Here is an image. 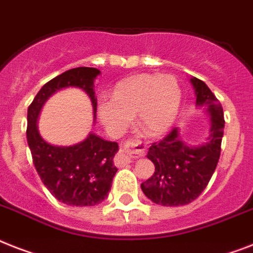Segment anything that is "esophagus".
I'll return each mask as SVG.
<instances>
[{"label":"esophagus","mask_w":253,"mask_h":253,"mask_svg":"<svg viewBox=\"0 0 253 253\" xmlns=\"http://www.w3.org/2000/svg\"><path fill=\"white\" fill-rule=\"evenodd\" d=\"M147 151V145L137 140H127L120 152L116 156V164L118 166H123L130 164L139 156H143Z\"/></svg>","instance_id":"obj_1"}]
</instances>
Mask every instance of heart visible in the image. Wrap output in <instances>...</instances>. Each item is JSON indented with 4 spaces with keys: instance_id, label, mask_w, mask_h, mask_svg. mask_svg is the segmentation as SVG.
<instances>
[{
    "instance_id": "1",
    "label": "heart",
    "mask_w": 253,
    "mask_h": 253,
    "mask_svg": "<svg viewBox=\"0 0 253 253\" xmlns=\"http://www.w3.org/2000/svg\"><path fill=\"white\" fill-rule=\"evenodd\" d=\"M179 104L180 87L176 78L139 74L122 82L112 100L98 105V116L113 133H120L136 115L137 128L147 136H157L171 125Z\"/></svg>"
}]
</instances>
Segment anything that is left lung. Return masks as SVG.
Wrapping results in <instances>:
<instances>
[{"mask_svg": "<svg viewBox=\"0 0 253 253\" xmlns=\"http://www.w3.org/2000/svg\"><path fill=\"white\" fill-rule=\"evenodd\" d=\"M191 83L196 104L207 105L211 113V136L204 144L188 147L173 128L164 139L152 143L147 157L155 164V173L141 183V190L153 203L165 207L196 200L208 186L221 155L225 128L222 106L203 80L192 78Z\"/></svg>", "mask_w": 253, "mask_h": 253, "instance_id": "left-lung-1", "label": "left lung"}]
</instances>
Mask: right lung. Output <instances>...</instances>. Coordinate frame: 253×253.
I'll return each mask as SVG.
<instances>
[{"label": "right lung", "mask_w": 253, "mask_h": 253, "mask_svg": "<svg viewBox=\"0 0 253 253\" xmlns=\"http://www.w3.org/2000/svg\"><path fill=\"white\" fill-rule=\"evenodd\" d=\"M98 74L94 67L67 70L42 85L27 113V141L36 171L57 200L73 207H93L108 196L118 170L113 162L118 144L91 133L79 144L55 147L41 139L36 120L46 98L65 87L84 89L96 110L93 80Z\"/></svg>", "instance_id": "obj_1"}]
</instances>
